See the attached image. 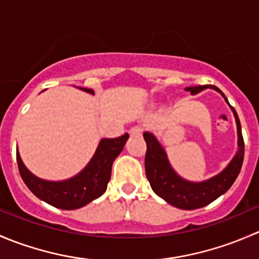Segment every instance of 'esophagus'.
<instances>
[{"mask_svg": "<svg viewBox=\"0 0 259 259\" xmlns=\"http://www.w3.org/2000/svg\"><path fill=\"white\" fill-rule=\"evenodd\" d=\"M142 133H143V129L140 126H134L129 130V134L132 135V137H140Z\"/></svg>", "mask_w": 259, "mask_h": 259, "instance_id": "1", "label": "esophagus"}]
</instances>
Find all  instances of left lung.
I'll use <instances>...</instances> for the list:
<instances>
[{"mask_svg": "<svg viewBox=\"0 0 259 259\" xmlns=\"http://www.w3.org/2000/svg\"><path fill=\"white\" fill-rule=\"evenodd\" d=\"M207 88H211L219 91L228 103L226 95L217 86L199 85L187 88L185 90L190 91L192 95H195V94L205 90ZM232 110L236 116L237 129H238V153L222 173L202 183H190L180 178L178 174L171 169L165 151L159 144L158 140L155 139V137L150 133H144V140L146 143V178L150 183L151 189L159 197L163 198L164 200H166L169 204L174 205V207L190 210L205 207L213 200H215L217 198L221 197L222 194H224L232 187V184L241 171L243 158H244V142H243L242 137L241 121H239L238 115H237L234 108H232Z\"/></svg>", "mask_w": 259, "mask_h": 259, "instance_id": "obj_1", "label": "left lung"}]
</instances>
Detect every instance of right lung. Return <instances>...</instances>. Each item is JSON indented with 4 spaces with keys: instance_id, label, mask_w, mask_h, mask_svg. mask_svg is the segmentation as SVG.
<instances>
[{
    "instance_id": "1",
    "label": "right lung",
    "mask_w": 259,
    "mask_h": 259,
    "mask_svg": "<svg viewBox=\"0 0 259 259\" xmlns=\"http://www.w3.org/2000/svg\"><path fill=\"white\" fill-rule=\"evenodd\" d=\"M79 89L94 94L91 89ZM127 138L129 135L124 134L115 139L101 140L86 168L69 180L48 182L37 178L23 165L18 150H16L18 171L28 189L41 200L60 209H77L105 193L111 177V166L115 158L121 153Z\"/></svg>"
}]
</instances>
